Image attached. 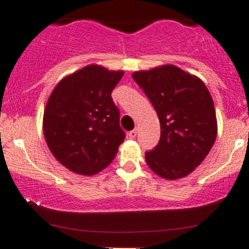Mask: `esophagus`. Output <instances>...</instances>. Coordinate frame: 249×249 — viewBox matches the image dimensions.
<instances>
[{
	"label": "esophagus",
	"instance_id": "1",
	"mask_svg": "<svg viewBox=\"0 0 249 249\" xmlns=\"http://www.w3.org/2000/svg\"><path fill=\"white\" fill-rule=\"evenodd\" d=\"M136 136H137V130H136V129L129 132V138H131V140H133V138H136Z\"/></svg>",
	"mask_w": 249,
	"mask_h": 249
}]
</instances>
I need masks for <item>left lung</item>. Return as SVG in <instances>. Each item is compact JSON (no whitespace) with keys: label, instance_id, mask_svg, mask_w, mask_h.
<instances>
[{"label":"left lung","instance_id":"1","mask_svg":"<svg viewBox=\"0 0 249 249\" xmlns=\"http://www.w3.org/2000/svg\"><path fill=\"white\" fill-rule=\"evenodd\" d=\"M158 113L161 137L145 153L149 168L159 177H187L208 156L217 137L211 94L199 77L173 64L132 74Z\"/></svg>","mask_w":249,"mask_h":249}]
</instances>
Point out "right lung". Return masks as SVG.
I'll list each match as a JSON object with an SVG mask.
<instances>
[{
  "instance_id": "right-lung-1",
  "label": "right lung",
  "mask_w": 249,
  "mask_h": 249,
  "mask_svg": "<svg viewBox=\"0 0 249 249\" xmlns=\"http://www.w3.org/2000/svg\"><path fill=\"white\" fill-rule=\"evenodd\" d=\"M124 75L89 64L63 77L44 109L43 132L54 159L70 172L98 174L116 158L125 133L111 93Z\"/></svg>"
}]
</instances>
